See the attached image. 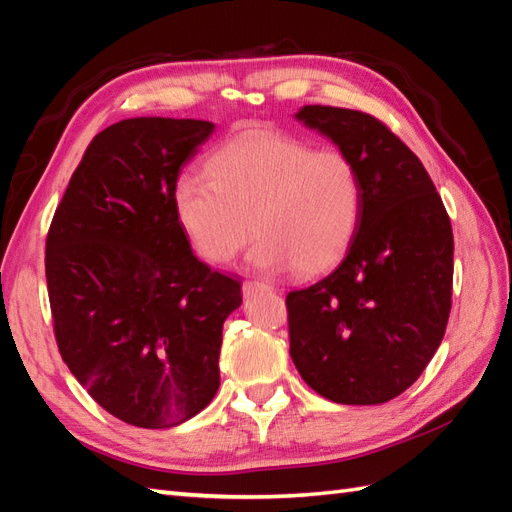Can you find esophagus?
<instances>
[{"instance_id": "1", "label": "esophagus", "mask_w": 512, "mask_h": 512, "mask_svg": "<svg viewBox=\"0 0 512 512\" xmlns=\"http://www.w3.org/2000/svg\"><path fill=\"white\" fill-rule=\"evenodd\" d=\"M242 290H244V295H250V292H255V290H273V286L264 284V281H244Z\"/></svg>"}]
</instances>
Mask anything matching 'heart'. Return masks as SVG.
Returning a JSON list of instances; mask_svg holds the SVG:
<instances>
[{
	"instance_id": "b5f03b06",
	"label": "heart",
	"mask_w": 512,
	"mask_h": 512,
	"mask_svg": "<svg viewBox=\"0 0 512 512\" xmlns=\"http://www.w3.org/2000/svg\"><path fill=\"white\" fill-rule=\"evenodd\" d=\"M363 206L361 171L345 151L264 127L217 149L209 173L184 171L173 184L178 222L206 262H231L255 231L248 262L273 273L330 268L352 244Z\"/></svg>"
}]
</instances>
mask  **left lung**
<instances>
[{
	"instance_id": "1",
	"label": "left lung",
	"mask_w": 512,
	"mask_h": 512,
	"mask_svg": "<svg viewBox=\"0 0 512 512\" xmlns=\"http://www.w3.org/2000/svg\"><path fill=\"white\" fill-rule=\"evenodd\" d=\"M295 118L356 162L365 206L341 264L286 299L292 363L323 398L380 405L416 383L447 330L449 215L418 156L374 116L303 105Z\"/></svg>"
}]
</instances>
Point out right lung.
<instances>
[{"label":"right lung","instance_id":"1","mask_svg":"<svg viewBox=\"0 0 512 512\" xmlns=\"http://www.w3.org/2000/svg\"><path fill=\"white\" fill-rule=\"evenodd\" d=\"M213 132L195 118L110 125L50 224L46 279L61 358L134 427H178L209 405L222 325L242 306L239 281L193 255L173 209V184Z\"/></svg>","mask_w":512,"mask_h":512}]
</instances>
